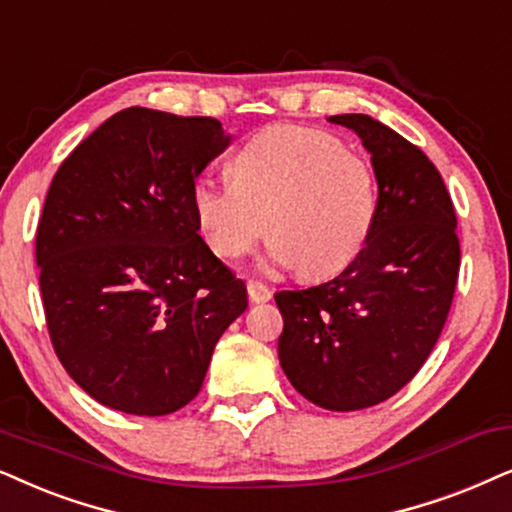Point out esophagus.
<instances>
[{"mask_svg":"<svg viewBox=\"0 0 512 512\" xmlns=\"http://www.w3.org/2000/svg\"><path fill=\"white\" fill-rule=\"evenodd\" d=\"M247 294H249L251 303H265V301H270L272 291L261 282H249L247 284Z\"/></svg>","mask_w":512,"mask_h":512,"instance_id":"obj_1","label":"esophagus"}]
</instances>
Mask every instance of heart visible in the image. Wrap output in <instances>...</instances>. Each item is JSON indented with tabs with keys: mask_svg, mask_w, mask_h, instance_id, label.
Masks as SVG:
<instances>
[{
	"mask_svg": "<svg viewBox=\"0 0 512 512\" xmlns=\"http://www.w3.org/2000/svg\"><path fill=\"white\" fill-rule=\"evenodd\" d=\"M232 181L199 178L192 211L223 261L270 237L268 261L308 280L334 275L360 254L376 216L369 162L338 138L303 126H268L230 162Z\"/></svg>",
	"mask_w": 512,
	"mask_h": 512,
	"instance_id": "b5f03b06",
	"label": "heart"
}]
</instances>
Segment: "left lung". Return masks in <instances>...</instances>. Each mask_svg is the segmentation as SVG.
I'll return each instance as SVG.
<instances>
[{"mask_svg": "<svg viewBox=\"0 0 512 512\" xmlns=\"http://www.w3.org/2000/svg\"><path fill=\"white\" fill-rule=\"evenodd\" d=\"M371 155L378 199L360 254L334 280L277 291V341L289 383L329 411L393 397L428 360L447 322L461 249L440 171L416 145L369 115H334Z\"/></svg>", "mask_w": 512, "mask_h": 512, "instance_id": "left-lung-1", "label": "left lung"}]
</instances>
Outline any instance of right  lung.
<instances>
[{
	"mask_svg": "<svg viewBox=\"0 0 512 512\" xmlns=\"http://www.w3.org/2000/svg\"><path fill=\"white\" fill-rule=\"evenodd\" d=\"M230 141L218 119L126 108L53 176L37 228L46 324L72 381L105 407H185L247 310L192 211V185Z\"/></svg>",
	"mask_w": 512,
	"mask_h": 512,
	"instance_id": "1",
	"label": "right lung"
}]
</instances>
